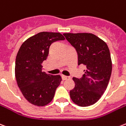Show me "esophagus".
Here are the masks:
<instances>
[{"label":"esophagus","mask_w":126,"mask_h":126,"mask_svg":"<svg viewBox=\"0 0 126 126\" xmlns=\"http://www.w3.org/2000/svg\"><path fill=\"white\" fill-rule=\"evenodd\" d=\"M61 78H62V79H63V80H66V79H69V77L66 76H62Z\"/></svg>","instance_id":"esophagus-1"}]
</instances>
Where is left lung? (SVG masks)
I'll list each match as a JSON object with an SVG mask.
<instances>
[{
  "label": "left lung",
  "mask_w": 126,
  "mask_h": 126,
  "mask_svg": "<svg viewBox=\"0 0 126 126\" xmlns=\"http://www.w3.org/2000/svg\"><path fill=\"white\" fill-rule=\"evenodd\" d=\"M63 35L76 48L78 65L83 64L86 67L81 78H73L75 87L69 92L70 97L78 105H92L100 99L111 78L112 62L108 46L93 33Z\"/></svg>",
  "instance_id": "left-lung-1"
}]
</instances>
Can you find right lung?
<instances>
[{"label":"right lung","mask_w":126,"mask_h":126,"mask_svg":"<svg viewBox=\"0 0 126 126\" xmlns=\"http://www.w3.org/2000/svg\"><path fill=\"white\" fill-rule=\"evenodd\" d=\"M65 40L60 33L43 32L29 38L21 44L15 61V78L26 100L36 106L51 102L61 82L59 75L42 71V63L47 59L50 46Z\"/></svg>","instance_id":"right-lung-1"}]
</instances>
